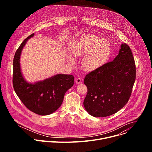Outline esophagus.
Wrapping results in <instances>:
<instances>
[{
    "instance_id": "esophagus-1",
    "label": "esophagus",
    "mask_w": 152,
    "mask_h": 152,
    "mask_svg": "<svg viewBox=\"0 0 152 152\" xmlns=\"http://www.w3.org/2000/svg\"><path fill=\"white\" fill-rule=\"evenodd\" d=\"M75 82H76V83H78V84L81 83V82H82V79H81L80 78H76V80H75Z\"/></svg>"
}]
</instances>
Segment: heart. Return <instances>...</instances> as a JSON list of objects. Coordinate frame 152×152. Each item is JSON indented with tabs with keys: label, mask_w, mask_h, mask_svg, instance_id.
Segmentation results:
<instances>
[{
	"label": "heart",
	"mask_w": 152,
	"mask_h": 152,
	"mask_svg": "<svg viewBox=\"0 0 152 152\" xmlns=\"http://www.w3.org/2000/svg\"><path fill=\"white\" fill-rule=\"evenodd\" d=\"M73 57L85 55L82 60L84 69L87 71H94L107 62L110 54L109 43L105 39H100L99 37L88 34L78 38L70 50ZM68 62L73 64L74 60L70 57L67 58Z\"/></svg>",
	"instance_id": "b5f03b06"
}]
</instances>
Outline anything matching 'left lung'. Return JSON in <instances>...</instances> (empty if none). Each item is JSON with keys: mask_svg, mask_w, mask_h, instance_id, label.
<instances>
[{"mask_svg": "<svg viewBox=\"0 0 152 152\" xmlns=\"http://www.w3.org/2000/svg\"><path fill=\"white\" fill-rule=\"evenodd\" d=\"M136 67L132 51L123 43L111 62L86 75L83 83L88 92L85 110L95 117L113 115L127 103L135 80Z\"/></svg>", "mask_w": 152, "mask_h": 152, "instance_id": "8db88e82", "label": "left lung"}]
</instances>
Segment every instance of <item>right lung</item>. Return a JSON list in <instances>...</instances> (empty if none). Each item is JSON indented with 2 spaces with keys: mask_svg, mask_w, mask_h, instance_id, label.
<instances>
[{
  "mask_svg": "<svg viewBox=\"0 0 152 152\" xmlns=\"http://www.w3.org/2000/svg\"><path fill=\"white\" fill-rule=\"evenodd\" d=\"M26 38L17 50L13 61V86L20 100L33 113L47 115L55 113L61 106L65 94L74 84V76L57 74L34 83L27 82L21 72L20 56L28 39Z\"/></svg>",
  "mask_w": 152,
  "mask_h": 152,
  "instance_id": "add662e5",
  "label": "right lung"
}]
</instances>
